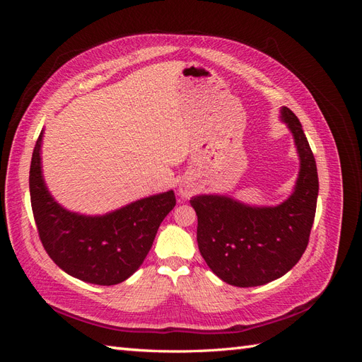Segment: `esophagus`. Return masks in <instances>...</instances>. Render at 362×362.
<instances>
[{
  "instance_id": "obj_1",
  "label": "esophagus",
  "mask_w": 362,
  "mask_h": 362,
  "mask_svg": "<svg viewBox=\"0 0 362 362\" xmlns=\"http://www.w3.org/2000/svg\"><path fill=\"white\" fill-rule=\"evenodd\" d=\"M193 185H190V184H182L181 187H180V193L182 194V196H190L192 193H193Z\"/></svg>"
}]
</instances>
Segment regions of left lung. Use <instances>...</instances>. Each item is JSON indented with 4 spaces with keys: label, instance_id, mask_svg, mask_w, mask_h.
<instances>
[{
    "label": "left lung",
    "instance_id": "8db88e82",
    "mask_svg": "<svg viewBox=\"0 0 362 362\" xmlns=\"http://www.w3.org/2000/svg\"><path fill=\"white\" fill-rule=\"evenodd\" d=\"M282 120L293 133L300 170L290 198L278 206H249L228 196H193L198 246L216 275L235 287L275 281L296 266L310 242L319 177L299 119L287 107Z\"/></svg>",
    "mask_w": 362,
    "mask_h": 362
}]
</instances>
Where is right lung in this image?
<instances>
[{
    "mask_svg": "<svg viewBox=\"0 0 362 362\" xmlns=\"http://www.w3.org/2000/svg\"><path fill=\"white\" fill-rule=\"evenodd\" d=\"M37 137L30 166V198L39 238L49 258L96 286H115L140 267L158 226L177 204L173 192L149 196L105 216H81L62 208L45 187Z\"/></svg>",
    "mask_w": 362,
    "mask_h": 362,
    "instance_id": "right-lung-1",
    "label": "right lung"
}]
</instances>
